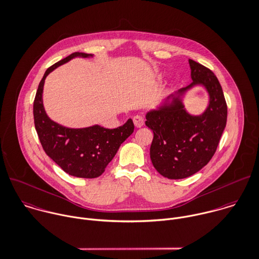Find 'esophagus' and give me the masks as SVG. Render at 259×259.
Segmentation results:
<instances>
[{
	"label": "esophagus",
	"instance_id": "obj_1",
	"mask_svg": "<svg viewBox=\"0 0 259 259\" xmlns=\"http://www.w3.org/2000/svg\"><path fill=\"white\" fill-rule=\"evenodd\" d=\"M133 122H134V125L137 127V128H140L144 125V118L142 116H135L133 118Z\"/></svg>",
	"mask_w": 259,
	"mask_h": 259
}]
</instances>
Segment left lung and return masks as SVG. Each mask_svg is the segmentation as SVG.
Listing matches in <instances>:
<instances>
[{
  "label": "left lung",
  "instance_id": "obj_1",
  "mask_svg": "<svg viewBox=\"0 0 259 259\" xmlns=\"http://www.w3.org/2000/svg\"><path fill=\"white\" fill-rule=\"evenodd\" d=\"M189 63L193 82L146 114L145 125L153 131L151 162L161 176L170 180L191 177L208 164L227 122V104L217 76L193 59ZM198 84L205 87L210 101L202 115L194 116L185 111L180 97Z\"/></svg>",
  "mask_w": 259,
  "mask_h": 259
}]
</instances>
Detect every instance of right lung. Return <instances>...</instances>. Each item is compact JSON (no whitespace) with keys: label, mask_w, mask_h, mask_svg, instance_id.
I'll return each instance as SVG.
<instances>
[{"label":"right lung","mask_w":259,"mask_h":259,"mask_svg":"<svg viewBox=\"0 0 259 259\" xmlns=\"http://www.w3.org/2000/svg\"><path fill=\"white\" fill-rule=\"evenodd\" d=\"M92 56L93 54L74 52L48 67L39 82L33 103L35 129L45 153L66 174L83 179L100 177L116 155L120 145L134 131L131 119L115 129L99 125L73 129L61 126L47 116L42 100L46 76L57 66L74 57Z\"/></svg>","instance_id":"1"}]
</instances>
